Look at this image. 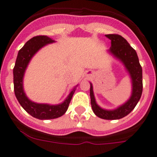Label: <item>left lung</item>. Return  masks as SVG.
<instances>
[{"mask_svg": "<svg viewBox=\"0 0 157 157\" xmlns=\"http://www.w3.org/2000/svg\"><path fill=\"white\" fill-rule=\"evenodd\" d=\"M111 41L110 47V53L120 60L129 72L132 82V94L129 100L121 106L114 110H105L97 105L94 98L93 87L91 84L90 87V97L91 105L93 112L96 116L105 120H117L129 114L139 101L143 91V76L142 67L140 64L139 59L135 49L126 40L118 34H107Z\"/></svg>", "mask_w": 157, "mask_h": 157, "instance_id": "8db88e82", "label": "left lung"}]
</instances>
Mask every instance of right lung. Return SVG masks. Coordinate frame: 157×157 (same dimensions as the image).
<instances>
[{
    "label": "right lung",
    "mask_w": 157,
    "mask_h": 157,
    "mask_svg": "<svg viewBox=\"0 0 157 157\" xmlns=\"http://www.w3.org/2000/svg\"><path fill=\"white\" fill-rule=\"evenodd\" d=\"M54 42L55 41L53 40L46 36H36L28 40L18 52L13 71V88L17 99L28 114L40 120H49L63 116L67 111L75 91V88H74L66 100L63 103L56 105L33 102L26 97L24 92L23 88V78L29 61L39 49L46 44Z\"/></svg>",
    "instance_id": "1"
}]
</instances>
